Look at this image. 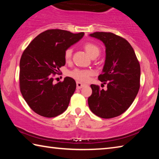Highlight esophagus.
Here are the masks:
<instances>
[{
	"label": "esophagus",
	"instance_id": "obj_1",
	"mask_svg": "<svg viewBox=\"0 0 159 159\" xmlns=\"http://www.w3.org/2000/svg\"><path fill=\"white\" fill-rule=\"evenodd\" d=\"M85 85V84H83V83H82L79 82V81L76 82V88H77V89H80V88H82L84 87Z\"/></svg>",
	"mask_w": 159,
	"mask_h": 159
}]
</instances>
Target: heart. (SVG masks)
<instances>
[{"label": "heart", "instance_id": "heart-1", "mask_svg": "<svg viewBox=\"0 0 159 159\" xmlns=\"http://www.w3.org/2000/svg\"><path fill=\"white\" fill-rule=\"evenodd\" d=\"M85 50L86 51L90 57L92 58L94 57H98L100 53V49L96 44L93 43H85L83 45ZM73 49L71 48H67L64 52V59L66 61H69L71 59ZM93 75V72L90 70H83L76 69L73 71H71L69 73V76L73 78V79L79 80L81 82H87L89 80L90 77Z\"/></svg>", "mask_w": 159, "mask_h": 159}]
</instances>
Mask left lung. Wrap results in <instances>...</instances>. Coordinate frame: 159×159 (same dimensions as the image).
<instances>
[{"instance_id":"left-lung-1","label":"left lung","mask_w":159,"mask_h":159,"mask_svg":"<svg viewBox=\"0 0 159 159\" xmlns=\"http://www.w3.org/2000/svg\"><path fill=\"white\" fill-rule=\"evenodd\" d=\"M90 36L103 42L106 59L98 79L107 89L90 85L88 102L93 114L102 118L116 117L133 103L139 89L140 66L133 48L125 39L110 32H95Z\"/></svg>"}]
</instances>
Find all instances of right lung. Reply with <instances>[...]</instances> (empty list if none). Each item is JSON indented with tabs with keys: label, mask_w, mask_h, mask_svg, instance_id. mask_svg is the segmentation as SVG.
Returning <instances> with one entry per match:
<instances>
[{
	"label": "right lung",
	"mask_w": 159,
	"mask_h": 159,
	"mask_svg": "<svg viewBox=\"0 0 159 159\" xmlns=\"http://www.w3.org/2000/svg\"><path fill=\"white\" fill-rule=\"evenodd\" d=\"M83 36V32L49 29L35 38L23 52L20 62V91L35 113L52 118L67 109L76 90V81L66 77L55 84L53 76L65 65V50Z\"/></svg>",
	"instance_id": "obj_1"
}]
</instances>
